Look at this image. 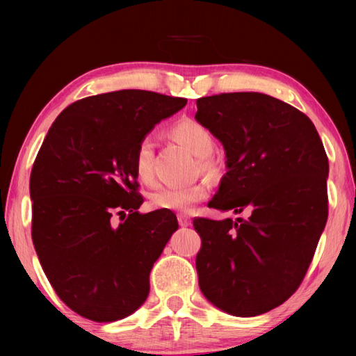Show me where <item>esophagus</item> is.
Segmentation results:
<instances>
[{"instance_id": "obj_1", "label": "esophagus", "mask_w": 356, "mask_h": 356, "mask_svg": "<svg viewBox=\"0 0 356 356\" xmlns=\"http://www.w3.org/2000/svg\"><path fill=\"white\" fill-rule=\"evenodd\" d=\"M177 220H179L180 226H191V218L188 217V216H185V214H180L177 217Z\"/></svg>"}]
</instances>
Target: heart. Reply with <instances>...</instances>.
<instances>
[{"label": "heart", "instance_id": "1", "mask_svg": "<svg viewBox=\"0 0 356 356\" xmlns=\"http://www.w3.org/2000/svg\"><path fill=\"white\" fill-rule=\"evenodd\" d=\"M171 138L197 157L199 168L203 174L214 177L218 174V163L211 157L216 147L213 133L203 124L194 119H180L170 130ZM154 142L147 136L134 151V172L142 184L149 185L154 180ZM208 186L205 184H194L188 186H165L149 195V205L153 209L174 211V213H190L199 202L205 200Z\"/></svg>", "mask_w": 356, "mask_h": 356}]
</instances>
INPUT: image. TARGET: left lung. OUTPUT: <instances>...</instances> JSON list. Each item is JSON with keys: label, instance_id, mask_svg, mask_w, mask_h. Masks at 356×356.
<instances>
[{"label": "left lung", "instance_id": "left-lung-1", "mask_svg": "<svg viewBox=\"0 0 356 356\" xmlns=\"http://www.w3.org/2000/svg\"><path fill=\"white\" fill-rule=\"evenodd\" d=\"M197 122L223 143L226 171L208 207L249 218H194L202 293L236 316L283 305L298 289L327 222L329 161L305 113L269 95L197 99Z\"/></svg>", "mask_w": 356, "mask_h": 356}]
</instances>
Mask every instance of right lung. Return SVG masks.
Listing matches in <instances>:
<instances>
[{
    "instance_id": "right-lung-1",
    "label": "right lung",
    "mask_w": 356,
    "mask_h": 356,
    "mask_svg": "<svg viewBox=\"0 0 356 356\" xmlns=\"http://www.w3.org/2000/svg\"><path fill=\"white\" fill-rule=\"evenodd\" d=\"M186 105L145 90L88 96L51 124L30 174L32 240L53 289L97 323L143 305L149 272L179 223L172 211L140 214L138 143ZM115 213L127 218L113 227Z\"/></svg>"
}]
</instances>
